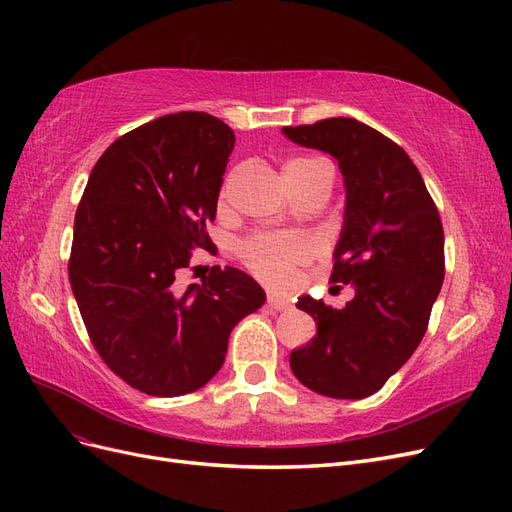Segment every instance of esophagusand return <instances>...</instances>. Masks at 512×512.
I'll list each match as a JSON object with an SVG mask.
<instances>
[{
  "instance_id": "1",
  "label": "esophagus",
  "mask_w": 512,
  "mask_h": 512,
  "mask_svg": "<svg viewBox=\"0 0 512 512\" xmlns=\"http://www.w3.org/2000/svg\"><path fill=\"white\" fill-rule=\"evenodd\" d=\"M267 307L275 309V312H286V309H290V307H292V303H290L288 299H284V297H277V294H269Z\"/></svg>"
}]
</instances>
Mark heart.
Here are the masks:
<instances>
[{"mask_svg":"<svg viewBox=\"0 0 512 512\" xmlns=\"http://www.w3.org/2000/svg\"><path fill=\"white\" fill-rule=\"evenodd\" d=\"M284 177L290 185L292 194L322 185L331 192L333 185V166L322 158H299L286 164ZM235 175H226L220 188V203L226 205L230 198V188ZM235 252L243 265L250 269L256 277L265 282H282L284 277L307 260L309 250L307 243L294 235H277V232H254L237 243Z\"/></svg>","mask_w":512,"mask_h":512,"instance_id":"b5f03b06","label":"heart"}]
</instances>
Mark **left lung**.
<instances>
[{
  "label": "left lung",
  "mask_w": 512,
  "mask_h": 512,
  "mask_svg": "<svg viewBox=\"0 0 512 512\" xmlns=\"http://www.w3.org/2000/svg\"><path fill=\"white\" fill-rule=\"evenodd\" d=\"M292 143L331 153L346 183L344 230L331 282L350 284L342 309L305 294L297 307L316 337L290 352L301 384L324 397L380 391L427 331L444 282V230L436 203L408 153L350 117L282 130Z\"/></svg>",
  "instance_id": "obj_1"
}]
</instances>
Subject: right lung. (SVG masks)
<instances>
[{
	"instance_id": "right-lung-1",
	"label": "right lung",
	"mask_w": 512,
	"mask_h": 512,
	"mask_svg": "<svg viewBox=\"0 0 512 512\" xmlns=\"http://www.w3.org/2000/svg\"><path fill=\"white\" fill-rule=\"evenodd\" d=\"M235 132L183 111L119 136L91 170L76 209L70 286L100 359L153 397L198 391L218 374L230 331L265 303L250 275L211 267L181 288L192 250L213 245Z\"/></svg>"
}]
</instances>
